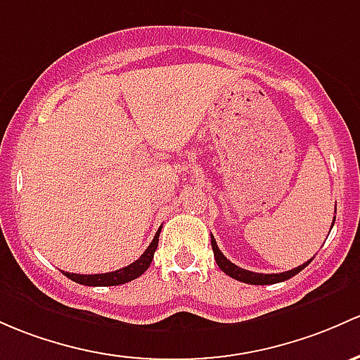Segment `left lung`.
<instances>
[{
	"label": "left lung",
	"instance_id": "8db88e82",
	"mask_svg": "<svg viewBox=\"0 0 360 360\" xmlns=\"http://www.w3.org/2000/svg\"><path fill=\"white\" fill-rule=\"evenodd\" d=\"M335 219L336 217H333V224H335ZM331 228H333V226H331ZM210 241H212V250H214L215 262H217V266L221 267V271L226 272V274L231 276L233 279H238V281H241V283H248V285H274V283L286 281V279L293 278L295 274H298L300 271H304L305 267H307L310 264V260H312V259H310L309 262L302 264V266L295 267V269H291V271L279 272V274H262V272H252V271H247V269H241V267H238L236 264H233L231 260L226 259L224 253L219 250L217 243H215V240H214V236H212V234H210Z\"/></svg>",
	"mask_w": 360,
	"mask_h": 360
}]
</instances>
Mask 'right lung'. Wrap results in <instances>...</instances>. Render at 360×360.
Here are the masks:
<instances>
[{"label": "right lung", "mask_w": 360, "mask_h": 360, "mask_svg": "<svg viewBox=\"0 0 360 360\" xmlns=\"http://www.w3.org/2000/svg\"><path fill=\"white\" fill-rule=\"evenodd\" d=\"M160 231L162 228L157 231L153 241H151L150 247L145 250V253H143L136 262L129 264L127 267H122V269L119 271L105 272V274H74V272H63V274H65L69 279H72V281L79 283V285H86V286H117V285H124V283H129L132 279L139 278V276L150 267L151 260H153V255H155V250L158 247V236H160Z\"/></svg>", "instance_id": "right-lung-1"}]
</instances>
